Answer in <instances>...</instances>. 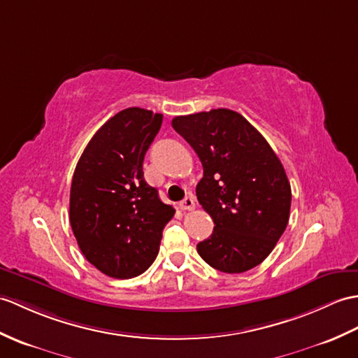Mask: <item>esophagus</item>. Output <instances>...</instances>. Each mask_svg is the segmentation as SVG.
I'll return each mask as SVG.
<instances>
[{"label":"esophagus","instance_id":"34e87169","mask_svg":"<svg viewBox=\"0 0 358 358\" xmlns=\"http://www.w3.org/2000/svg\"><path fill=\"white\" fill-rule=\"evenodd\" d=\"M181 210H194L195 209V199L192 195H187L182 201L180 203Z\"/></svg>","mask_w":358,"mask_h":358}]
</instances>
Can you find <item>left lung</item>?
<instances>
[{
	"instance_id": "1",
	"label": "left lung",
	"mask_w": 358,
	"mask_h": 358,
	"mask_svg": "<svg viewBox=\"0 0 358 358\" xmlns=\"http://www.w3.org/2000/svg\"><path fill=\"white\" fill-rule=\"evenodd\" d=\"M172 128L203 164L196 198L215 222L198 255L224 273L259 265L287 229L292 187L267 140L236 111L178 115Z\"/></svg>"
}]
</instances>
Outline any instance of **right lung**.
<instances>
[{
  "label": "right lung",
  "instance_id": "add662e5",
  "mask_svg": "<svg viewBox=\"0 0 358 358\" xmlns=\"http://www.w3.org/2000/svg\"><path fill=\"white\" fill-rule=\"evenodd\" d=\"M162 122V114L137 106L117 113L90 140L74 169L73 234L87 261L110 278L148 270L176 213L143 178L145 154Z\"/></svg>",
  "mask_w": 358,
  "mask_h": 358
}]
</instances>
